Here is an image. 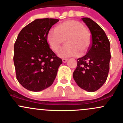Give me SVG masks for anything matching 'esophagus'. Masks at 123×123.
I'll return each instance as SVG.
<instances>
[{"label": "esophagus", "mask_w": 123, "mask_h": 123, "mask_svg": "<svg viewBox=\"0 0 123 123\" xmlns=\"http://www.w3.org/2000/svg\"><path fill=\"white\" fill-rule=\"evenodd\" d=\"M67 61H68V59H66V58H63L62 59V62L63 63H66Z\"/></svg>", "instance_id": "esophagus-1"}]
</instances>
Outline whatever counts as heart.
<instances>
[{
	"label": "heart",
	"mask_w": 123,
	"mask_h": 123,
	"mask_svg": "<svg viewBox=\"0 0 123 123\" xmlns=\"http://www.w3.org/2000/svg\"><path fill=\"white\" fill-rule=\"evenodd\" d=\"M66 42L58 52L62 57L83 55L87 52L92 42L89 31L83 24L75 20H69L52 28L47 34V41L52 51L58 52L61 45Z\"/></svg>",
	"instance_id": "heart-1"
}]
</instances>
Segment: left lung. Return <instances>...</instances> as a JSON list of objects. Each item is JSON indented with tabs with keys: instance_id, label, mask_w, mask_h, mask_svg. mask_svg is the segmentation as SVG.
Listing matches in <instances>:
<instances>
[{
	"instance_id": "obj_1",
	"label": "left lung",
	"mask_w": 123,
	"mask_h": 123,
	"mask_svg": "<svg viewBox=\"0 0 123 123\" xmlns=\"http://www.w3.org/2000/svg\"><path fill=\"white\" fill-rule=\"evenodd\" d=\"M82 20L91 31L92 42L86 54L77 59L73 77L81 89L94 92L107 80L111 57L110 42L105 31L96 22L87 17Z\"/></svg>"
}]
</instances>
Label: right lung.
Wrapping results in <instances>:
<instances>
[{"instance_id":"1","label":"right lung","mask_w":123,"mask_h":123,"mask_svg":"<svg viewBox=\"0 0 123 123\" xmlns=\"http://www.w3.org/2000/svg\"><path fill=\"white\" fill-rule=\"evenodd\" d=\"M56 18L36 19L18 34L14 48L16 78L26 89L34 92L52 85L62 60L49 48L47 34Z\"/></svg>"}]
</instances>
